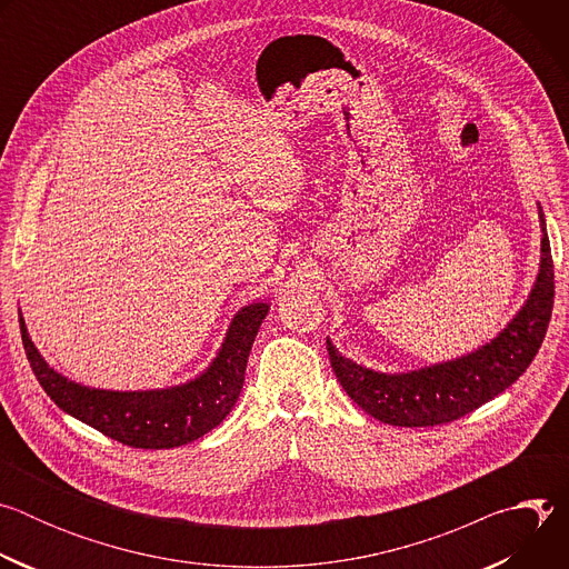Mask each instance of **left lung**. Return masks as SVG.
Segmentation results:
<instances>
[{
    "label": "left lung",
    "mask_w": 569,
    "mask_h": 569,
    "mask_svg": "<svg viewBox=\"0 0 569 569\" xmlns=\"http://www.w3.org/2000/svg\"><path fill=\"white\" fill-rule=\"evenodd\" d=\"M542 224L540 274L529 301L509 327L479 351L412 373L369 371L338 353L327 340L331 367L345 391L373 419L398 428L457 421L511 387L536 358L553 308V261Z\"/></svg>",
    "instance_id": "8db88e82"
}]
</instances>
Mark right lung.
Listing matches in <instances>:
<instances>
[{"mask_svg":"<svg viewBox=\"0 0 569 569\" xmlns=\"http://www.w3.org/2000/svg\"><path fill=\"white\" fill-rule=\"evenodd\" d=\"M268 308V303L242 308L233 317L213 365L189 385L159 391H103L80 387L47 367L29 340L22 317L20 331L38 382L60 410L123 446L161 450L204 437L231 412L246 382L248 356Z\"/></svg>","mask_w":569,"mask_h":569,"instance_id":"obj_1","label":"right lung"}]
</instances>
